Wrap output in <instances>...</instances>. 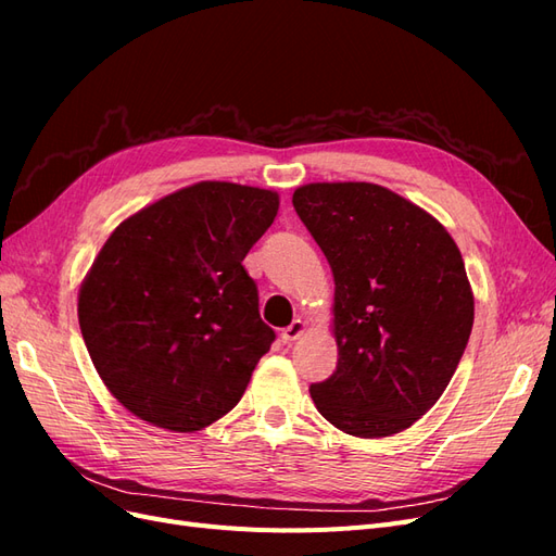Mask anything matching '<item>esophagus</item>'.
Listing matches in <instances>:
<instances>
[{
    "label": "esophagus",
    "mask_w": 556,
    "mask_h": 556,
    "mask_svg": "<svg viewBox=\"0 0 556 556\" xmlns=\"http://www.w3.org/2000/svg\"><path fill=\"white\" fill-rule=\"evenodd\" d=\"M304 331H306V323H304V319H294V323H292L290 327H285V329L280 331V341H282L285 345H290V343H294L296 339H301V336H304Z\"/></svg>",
    "instance_id": "1"
}]
</instances>
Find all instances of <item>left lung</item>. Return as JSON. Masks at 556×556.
<instances>
[{"label":"left lung","mask_w":556,"mask_h":556,"mask_svg":"<svg viewBox=\"0 0 556 556\" xmlns=\"http://www.w3.org/2000/svg\"><path fill=\"white\" fill-rule=\"evenodd\" d=\"M292 204L333 274L339 364L311 384L327 422L359 439L413 427L450 384L473 292L447 229L374 182H308Z\"/></svg>","instance_id":"8db88e82"}]
</instances>
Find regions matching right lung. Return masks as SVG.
Listing matches in <instances>:
<instances>
[{"mask_svg":"<svg viewBox=\"0 0 556 556\" xmlns=\"http://www.w3.org/2000/svg\"><path fill=\"white\" fill-rule=\"evenodd\" d=\"M278 192L201 180L129 215L78 292L99 378L143 422L199 431L241 401L276 333L262 323L248 250Z\"/></svg>","mask_w":556,"mask_h":556,"instance_id":"obj_1","label":"right lung"}]
</instances>
